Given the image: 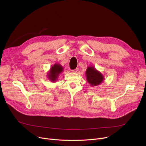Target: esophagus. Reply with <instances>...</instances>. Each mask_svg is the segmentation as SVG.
Instances as JSON below:
<instances>
[{
  "label": "esophagus",
  "mask_w": 146,
  "mask_h": 146,
  "mask_svg": "<svg viewBox=\"0 0 146 146\" xmlns=\"http://www.w3.org/2000/svg\"><path fill=\"white\" fill-rule=\"evenodd\" d=\"M78 71H79V68H76L74 69V70H72V72H73V73H78Z\"/></svg>",
  "instance_id": "esophagus-1"
}]
</instances>
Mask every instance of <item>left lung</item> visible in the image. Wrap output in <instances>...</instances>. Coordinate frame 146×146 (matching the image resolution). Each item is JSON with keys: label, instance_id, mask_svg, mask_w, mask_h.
I'll use <instances>...</instances> for the list:
<instances>
[{"label": "left lung", "instance_id": "left-lung-1", "mask_svg": "<svg viewBox=\"0 0 146 146\" xmlns=\"http://www.w3.org/2000/svg\"><path fill=\"white\" fill-rule=\"evenodd\" d=\"M86 76L88 82L92 86H96L104 82V75L93 67L89 66L86 71Z\"/></svg>", "mask_w": 146, "mask_h": 146}]
</instances>
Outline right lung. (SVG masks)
<instances>
[{
  "instance_id": "obj_1",
  "label": "right lung",
  "mask_w": 146,
  "mask_h": 146,
  "mask_svg": "<svg viewBox=\"0 0 146 146\" xmlns=\"http://www.w3.org/2000/svg\"><path fill=\"white\" fill-rule=\"evenodd\" d=\"M64 68L61 64L56 63L51 66L47 73V78L52 82H56L58 76L63 72Z\"/></svg>"
}]
</instances>
